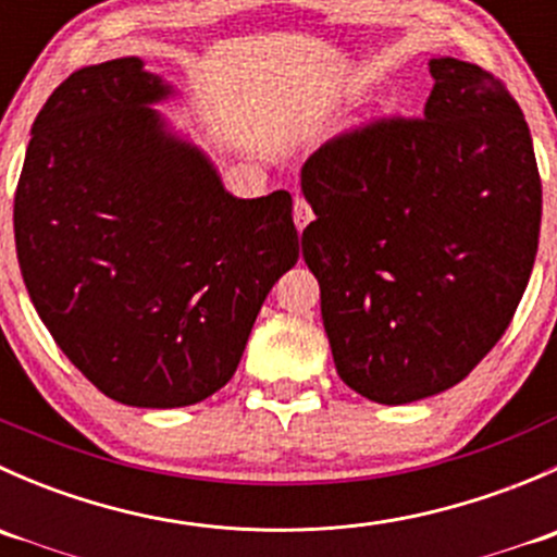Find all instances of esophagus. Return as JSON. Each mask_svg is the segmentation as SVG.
I'll use <instances>...</instances> for the list:
<instances>
[{"mask_svg":"<svg viewBox=\"0 0 557 557\" xmlns=\"http://www.w3.org/2000/svg\"><path fill=\"white\" fill-rule=\"evenodd\" d=\"M312 218H314L312 207L307 205V201L301 199V196H296V201H294V223H296V228H299V232H305V226L312 221Z\"/></svg>","mask_w":557,"mask_h":557,"instance_id":"34e87169","label":"esophagus"}]
</instances>
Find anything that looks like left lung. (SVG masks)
I'll return each mask as SVG.
<instances>
[{"label":"left lung","mask_w":557,"mask_h":557,"mask_svg":"<svg viewBox=\"0 0 557 557\" xmlns=\"http://www.w3.org/2000/svg\"><path fill=\"white\" fill-rule=\"evenodd\" d=\"M423 117H377L301 166V252L339 377L377 404L458 385L493 350L531 277L542 180L502 81L431 59Z\"/></svg>","instance_id":"left-lung-1"}]
</instances>
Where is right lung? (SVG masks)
I'll return each mask as SVG.
<instances>
[{
  "label": "right lung",
  "mask_w": 557,
  "mask_h": 557,
  "mask_svg": "<svg viewBox=\"0 0 557 557\" xmlns=\"http://www.w3.org/2000/svg\"><path fill=\"white\" fill-rule=\"evenodd\" d=\"M137 55L72 72L32 126L15 252L66 358L128 407L205 401L234 377L272 285L299 261L288 190L237 199L150 104Z\"/></svg>",
  "instance_id": "add662e5"
}]
</instances>
